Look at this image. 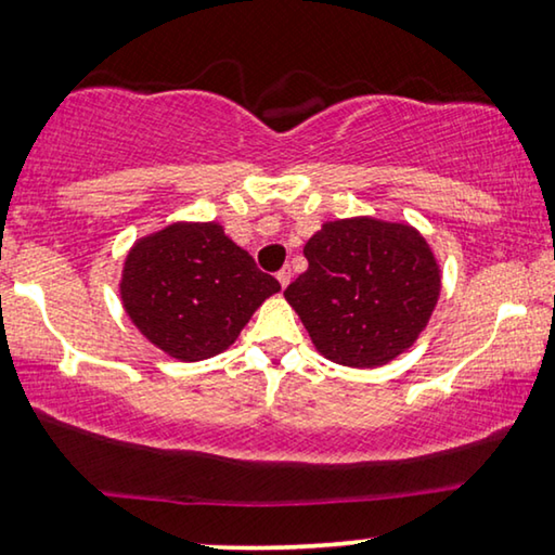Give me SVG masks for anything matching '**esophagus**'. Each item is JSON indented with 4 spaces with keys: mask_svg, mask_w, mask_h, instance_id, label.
<instances>
[{
    "mask_svg": "<svg viewBox=\"0 0 555 555\" xmlns=\"http://www.w3.org/2000/svg\"><path fill=\"white\" fill-rule=\"evenodd\" d=\"M278 280H280V285L287 287V285H289V280H293V270H289L287 266H285L283 270H278Z\"/></svg>",
    "mask_w": 555,
    "mask_h": 555,
    "instance_id": "34e87169",
    "label": "esophagus"
}]
</instances>
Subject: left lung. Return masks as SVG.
<instances>
[{
	"mask_svg": "<svg viewBox=\"0 0 555 555\" xmlns=\"http://www.w3.org/2000/svg\"><path fill=\"white\" fill-rule=\"evenodd\" d=\"M285 289L312 345L345 366H379L414 345L439 300L434 253L412 225L332 220L305 245Z\"/></svg>",
	"mask_w": 555,
	"mask_h": 555,
	"instance_id": "obj_1",
	"label": "left lung"
}]
</instances>
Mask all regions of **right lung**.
<instances>
[{
	"mask_svg": "<svg viewBox=\"0 0 555 555\" xmlns=\"http://www.w3.org/2000/svg\"><path fill=\"white\" fill-rule=\"evenodd\" d=\"M280 283L218 223H173L143 237L124 266L121 300L149 343L183 362L223 352Z\"/></svg>",
	"mask_w": 555,
	"mask_h": 555,
	"instance_id": "add662e5",
	"label": "right lung"
}]
</instances>
